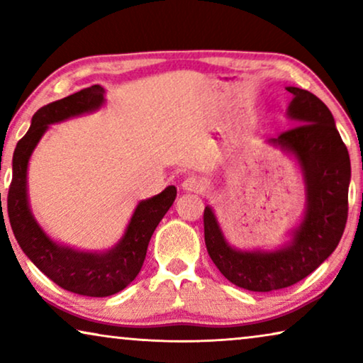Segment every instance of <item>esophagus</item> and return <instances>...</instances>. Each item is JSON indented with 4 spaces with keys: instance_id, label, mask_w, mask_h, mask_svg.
Instances as JSON below:
<instances>
[{
    "instance_id": "1",
    "label": "esophagus",
    "mask_w": 363,
    "mask_h": 363,
    "mask_svg": "<svg viewBox=\"0 0 363 363\" xmlns=\"http://www.w3.org/2000/svg\"><path fill=\"white\" fill-rule=\"evenodd\" d=\"M182 188L185 191H193V193L203 191V182L198 180L196 177H188V178H185V180H183Z\"/></svg>"
}]
</instances>
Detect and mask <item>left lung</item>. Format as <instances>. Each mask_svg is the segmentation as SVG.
I'll return each mask as SVG.
<instances>
[{"instance_id": "left-lung-1", "label": "left lung", "mask_w": 363, "mask_h": 363, "mask_svg": "<svg viewBox=\"0 0 363 363\" xmlns=\"http://www.w3.org/2000/svg\"><path fill=\"white\" fill-rule=\"evenodd\" d=\"M292 99L289 130L269 138L292 153L306 183V213L291 241L276 251H241L228 245L215 213L205 208L208 255L228 281L252 292L284 289L315 271L339 245L349 215L350 157L334 117L314 94L286 87Z\"/></svg>"}]
</instances>
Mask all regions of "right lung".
Returning <instances> with one entry per match:
<instances>
[{
	"label": "right lung",
	"mask_w": 363,
	"mask_h": 363,
	"mask_svg": "<svg viewBox=\"0 0 363 363\" xmlns=\"http://www.w3.org/2000/svg\"><path fill=\"white\" fill-rule=\"evenodd\" d=\"M104 92V87L91 86L48 104L34 113L31 127L14 148L13 178L8 191L9 223L24 255L62 289L89 297L117 294L135 279L145 261L153 231L177 196V188L167 186L158 195L142 200L121 241L106 252H84L57 245L34 220L28 201L29 157L51 123L97 111L106 102Z\"/></svg>",
	"instance_id": "add662e5"
}]
</instances>
